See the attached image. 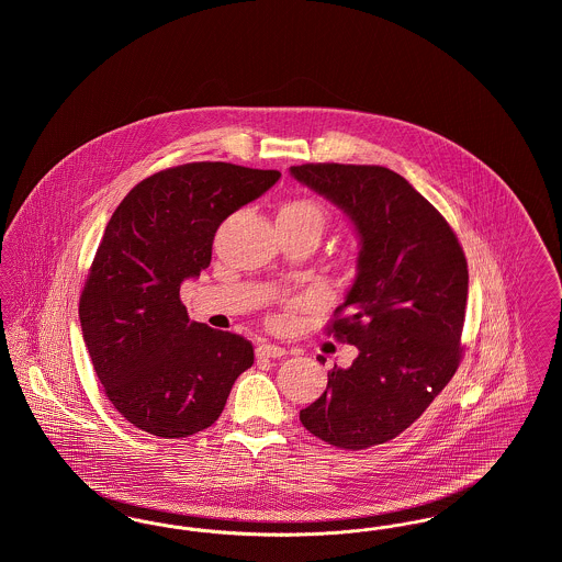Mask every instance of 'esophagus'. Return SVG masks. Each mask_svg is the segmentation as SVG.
Here are the masks:
<instances>
[{
  "instance_id": "obj_1",
  "label": "esophagus",
  "mask_w": 562,
  "mask_h": 562,
  "mask_svg": "<svg viewBox=\"0 0 562 562\" xmlns=\"http://www.w3.org/2000/svg\"><path fill=\"white\" fill-rule=\"evenodd\" d=\"M284 353H286V349L280 348V346H271V344H261L257 348L259 358H282Z\"/></svg>"
}]
</instances>
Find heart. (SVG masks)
<instances>
[{
  "instance_id": "1",
  "label": "heart",
  "mask_w": 562,
  "mask_h": 562,
  "mask_svg": "<svg viewBox=\"0 0 562 562\" xmlns=\"http://www.w3.org/2000/svg\"><path fill=\"white\" fill-rule=\"evenodd\" d=\"M276 223H278V227H282L286 232L305 234L318 241L326 223H328V214L324 211L321 202H316L312 198H294L280 206Z\"/></svg>"
}]
</instances>
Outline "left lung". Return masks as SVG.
I'll list each match as a JSON object with an SVG mask.
<instances>
[{
  "label": "left lung",
  "instance_id": "obj_1",
  "mask_svg": "<svg viewBox=\"0 0 562 562\" xmlns=\"http://www.w3.org/2000/svg\"><path fill=\"white\" fill-rule=\"evenodd\" d=\"M291 175L344 211L360 240L356 278L328 328L358 356L328 371L326 392L299 419L339 449L383 445L422 417L459 367L463 250L442 214L390 168L303 164Z\"/></svg>",
  "mask_w": 562,
  "mask_h": 562
}]
</instances>
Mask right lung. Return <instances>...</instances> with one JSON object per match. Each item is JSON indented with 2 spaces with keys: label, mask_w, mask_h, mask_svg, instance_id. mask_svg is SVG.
Wrapping results in <instances>:
<instances>
[{
  "label": "right lung",
  "mask_w": 562,
  "mask_h": 562,
  "mask_svg": "<svg viewBox=\"0 0 562 562\" xmlns=\"http://www.w3.org/2000/svg\"><path fill=\"white\" fill-rule=\"evenodd\" d=\"M278 170L193 161L140 181L111 214L80 296L83 344L111 404L160 438L211 428L250 341L189 321L181 284L211 266L218 225Z\"/></svg>",
  "instance_id": "add662e5"
}]
</instances>
